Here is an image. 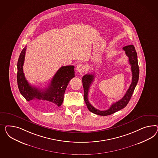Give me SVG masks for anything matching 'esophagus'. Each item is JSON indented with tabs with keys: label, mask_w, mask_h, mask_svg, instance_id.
Masks as SVG:
<instances>
[{
	"label": "esophagus",
	"mask_w": 158,
	"mask_h": 158,
	"mask_svg": "<svg viewBox=\"0 0 158 158\" xmlns=\"http://www.w3.org/2000/svg\"><path fill=\"white\" fill-rule=\"evenodd\" d=\"M77 71L80 73H82L85 71V67L83 64H79L77 65Z\"/></svg>",
	"instance_id": "obj_1"
}]
</instances>
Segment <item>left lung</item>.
<instances>
[{
	"label": "left lung",
	"mask_w": 158,
	"mask_h": 158,
	"mask_svg": "<svg viewBox=\"0 0 158 158\" xmlns=\"http://www.w3.org/2000/svg\"><path fill=\"white\" fill-rule=\"evenodd\" d=\"M123 50L125 52V54L129 58V63L131 65V71L132 73V83L129 86L128 90L124 95L123 98L118 101L114 103L111 105L109 109L106 110H99L95 109L91 105L88 100V93L89 91L90 85L93 82L94 79V74H86L82 77L83 87L84 89V100L87 106L88 109L91 112L95 114L99 115H108L112 114L116 111L124 108L127 105L139 81V68L137 61V56L135 47L133 45H127L123 47Z\"/></svg>",
	"instance_id": "8db88e82"
}]
</instances>
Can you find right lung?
<instances>
[{"instance_id": "obj_1", "label": "right lung", "mask_w": 158, "mask_h": 158, "mask_svg": "<svg viewBox=\"0 0 158 158\" xmlns=\"http://www.w3.org/2000/svg\"><path fill=\"white\" fill-rule=\"evenodd\" d=\"M26 46L22 49L18 60L17 83L18 89L27 101L44 110H51L60 106L63 102L64 93L69 81L75 77L74 66H63L53 77L50 84L44 90L30 85L26 79L23 71Z\"/></svg>"}]
</instances>
